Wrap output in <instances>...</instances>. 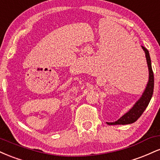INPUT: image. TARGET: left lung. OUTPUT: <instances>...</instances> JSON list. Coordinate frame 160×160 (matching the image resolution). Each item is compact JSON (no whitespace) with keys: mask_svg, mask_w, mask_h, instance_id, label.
<instances>
[{"mask_svg":"<svg viewBox=\"0 0 160 160\" xmlns=\"http://www.w3.org/2000/svg\"><path fill=\"white\" fill-rule=\"evenodd\" d=\"M143 50L145 52V57H146L147 64H148V71H149V79L147 83L146 88H145L144 92L142 93L140 98L135 102V104L132 107L131 109L128 111L127 113L121 117L119 120L113 122H107L108 125H126L131 124L137 121L138 119L141 117L143 112L145 111L148 104L150 103V99L152 98V95L153 93V87H154V77L153 72L152 70L151 66V60H150V54L148 50L145 47H142Z\"/></svg>","mask_w":160,"mask_h":160,"instance_id":"obj_1","label":"left lung"}]
</instances>
